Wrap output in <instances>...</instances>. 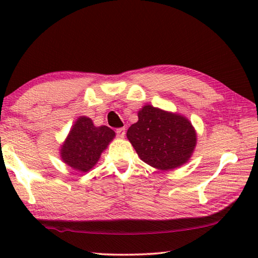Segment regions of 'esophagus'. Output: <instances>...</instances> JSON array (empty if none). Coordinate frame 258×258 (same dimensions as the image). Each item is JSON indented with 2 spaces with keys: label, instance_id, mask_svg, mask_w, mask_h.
I'll use <instances>...</instances> for the list:
<instances>
[{
  "label": "esophagus",
  "instance_id": "obj_1",
  "mask_svg": "<svg viewBox=\"0 0 258 258\" xmlns=\"http://www.w3.org/2000/svg\"><path fill=\"white\" fill-rule=\"evenodd\" d=\"M116 134L118 138H124L125 137V128L124 127H120V128H117L116 130Z\"/></svg>",
  "mask_w": 258,
  "mask_h": 258
}]
</instances>
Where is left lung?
<instances>
[{
    "mask_svg": "<svg viewBox=\"0 0 258 258\" xmlns=\"http://www.w3.org/2000/svg\"><path fill=\"white\" fill-rule=\"evenodd\" d=\"M138 117L126 135L141 160L160 171H171L190 159L197 134L189 119L150 104Z\"/></svg>",
    "mask_w": 258,
    "mask_h": 258,
    "instance_id": "obj_1",
    "label": "left lung"
}]
</instances>
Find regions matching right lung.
<instances>
[{
	"mask_svg": "<svg viewBox=\"0 0 258 258\" xmlns=\"http://www.w3.org/2000/svg\"><path fill=\"white\" fill-rule=\"evenodd\" d=\"M113 138L115 132L108 126L97 127L92 119L81 116L61 146V159L76 171L89 172Z\"/></svg>",
	"mask_w": 258,
	"mask_h": 258,
	"instance_id": "add662e5",
	"label": "right lung"
}]
</instances>
